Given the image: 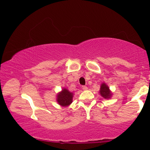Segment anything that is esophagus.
<instances>
[{"mask_svg": "<svg viewBox=\"0 0 150 150\" xmlns=\"http://www.w3.org/2000/svg\"><path fill=\"white\" fill-rule=\"evenodd\" d=\"M82 89L84 90V91L87 90V87H86V86H82Z\"/></svg>", "mask_w": 150, "mask_h": 150, "instance_id": "34e87169", "label": "esophagus"}]
</instances>
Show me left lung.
<instances>
[{
  "mask_svg": "<svg viewBox=\"0 0 150 150\" xmlns=\"http://www.w3.org/2000/svg\"><path fill=\"white\" fill-rule=\"evenodd\" d=\"M99 93L101 96L105 99H110L112 96V93L110 90L108 86L105 83H102L100 85Z\"/></svg>",
  "mask_w": 150,
  "mask_h": 150,
  "instance_id": "8db88e82",
  "label": "left lung"
}]
</instances>
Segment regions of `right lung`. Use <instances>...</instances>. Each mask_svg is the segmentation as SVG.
I'll return each instance as SVG.
<instances>
[{
	"mask_svg": "<svg viewBox=\"0 0 150 150\" xmlns=\"http://www.w3.org/2000/svg\"><path fill=\"white\" fill-rule=\"evenodd\" d=\"M73 93L70 92L67 88H63L62 90L57 94V103L63 107L69 106L73 102Z\"/></svg>",
	"mask_w": 150,
	"mask_h": 150,
	"instance_id": "add662e5",
	"label": "right lung"
}]
</instances>
